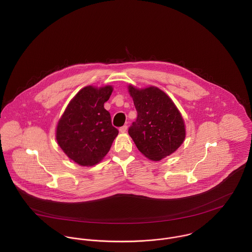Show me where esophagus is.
<instances>
[{
  "instance_id": "34e87169",
  "label": "esophagus",
  "mask_w": 252,
  "mask_h": 252,
  "mask_svg": "<svg viewBox=\"0 0 252 252\" xmlns=\"http://www.w3.org/2000/svg\"><path fill=\"white\" fill-rule=\"evenodd\" d=\"M127 129H128V126H127V125H124V126H122V127L119 128V132H120V133H125V132L127 131Z\"/></svg>"
}]
</instances>
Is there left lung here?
<instances>
[{
  "instance_id": "obj_1",
  "label": "left lung",
  "mask_w": 252,
  "mask_h": 252,
  "mask_svg": "<svg viewBox=\"0 0 252 252\" xmlns=\"http://www.w3.org/2000/svg\"><path fill=\"white\" fill-rule=\"evenodd\" d=\"M138 117L128 130L138 149L153 161L174 153L185 139L182 116L170 97L157 87L129 86Z\"/></svg>"
}]
</instances>
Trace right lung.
I'll list each match as a JSON object with an SVG mask.
<instances>
[{
	"instance_id": "1",
	"label": "right lung",
	"mask_w": 252,
	"mask_h": 252,
	"mask_svg": "<svg viewBox=\"0 0 252 252\" xmlns=\"http://www.w3.org/2000/svg\"><path fill=\"white\" fill-rule=\"evenodd\" d=\"M111 93L110 85L82 88L58 121L57 143L78 165L88 167L99 163L118 135L109 112L104 108Z\"/></svg>"
}]
</instances>
